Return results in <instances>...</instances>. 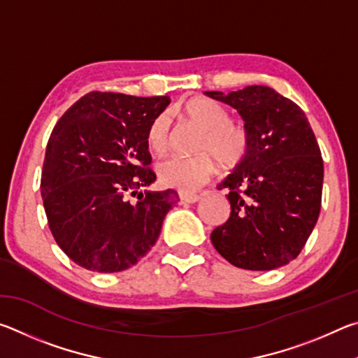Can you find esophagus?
<instances>
[{
  "label": "esophagus",
  "mask_w": 358,
  "mask_h": 358,
  "mask_svg": "<svg viewBox=\"0 0 358 358\" xmlns=\"http://www.w3.org/2000/svg\"><path fill=\"white\" fill-rule=\"evenodd\" d=\"M178 197H180V203H194L201 199L197 194H189V192H180Z\"/></svg>",
  "instance_id": "1"
}]
</instances>
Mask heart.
<instances>
[{"label":"heart","instance_id":"1","mask_svg":"<svg viewBox=\"0 0 358 358\" xmlns=\"http://www.w3.org/2000/svg\"><path fill=\"white\" fill-rule=\"evenodd\" d=\"M175 112L202 129L196 147L199 155L162 161L157 166V177L162 185L181 192H192L207 183L215 173V159L222 167H234L243 161L250 148V134L243 124L230 120L226 107L205 96H197L175 108ZM145 142L153 155L166 153L169 147L166 115H159L151 121Z\"/></svg>","mask_w":358,"mask_h":358}]
</instances>
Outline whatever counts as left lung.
Listing matches in <instances>:
<instances>
[{
	"label": "left lung",
	"mask_w": 358,
	"mask_h": 358,
	"mask_svg": "<svg viewBox=\"0 0 358 358\" xmlns=\"http://www.w3.org/2000/svg\"><path fill=\"white\" fill-rule=\"evenodd\" d=\"M205 94L237 108L250 134L243 161L217 185L229 191L230 216L211 243L238 268L286 265L310 238L322 203L324 161L305 112L264 85Z\"/></svg>",
	"instance_id": "8db88e82"
}]
</instances>
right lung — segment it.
Instances as JSON below:
<instances>
[{
    "label": "right lung",
    "instance_id": "1",
    "mask_svg": "<svg viewBox=\"0 0 358 358\" xmlns=\"http://www.w3.org/2000/svg\"><path fill=\"white\" fill-rule=\"evenodd\" d=\"M169 96L92 92L58 120L48 138L41 191L48 227L83 268L115 273L136 265L159 237L175 191L155 183L145 134Z\"/></svg>",
    "mask_w": 358,
    "mask_h": 358
}]
</instances>
